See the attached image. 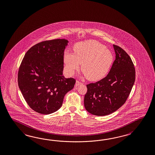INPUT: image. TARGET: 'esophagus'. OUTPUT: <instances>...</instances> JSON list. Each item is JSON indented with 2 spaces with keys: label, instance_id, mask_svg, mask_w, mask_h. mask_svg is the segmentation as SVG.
<instances>
[{
  "label": "esophagus",
  "instance_id": "obj_1",
  "mask_svg": "<svg viewBox=\"0 0 155 155\" xmlns=\"http://www.w3.org/2000/svg\"><path fill=\"white\" fill-rule=\"evenodd\" d=\"M82 83H81V82H80L79 81H78V80H76V84H75V85L77 87V86H79V85H80V84H81Z\"/></svg>",
  "mask_w": 155,
  "mask_h": 155
}]
</instances>
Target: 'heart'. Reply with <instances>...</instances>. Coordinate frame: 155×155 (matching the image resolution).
I'll return each mask as SVG.
<instances>
[{
	"mask_svg": "<svg viewBox=\"0 0 155 155\" xmlns=\"http://www.w3.org/2000/svg\"><path fill=\"white\" fill-rule=\"evenodd\" d=\"M64 61L69 75L78 70L82 63L81 70L87 79L97 81L108 74L113 62V55L101 43L88 40L76 44L74 54L66 52Z\"/></svg>",
	"mask_w": 155,
	"mask_h": 155,
	"instance_id": "b5f03b06",
	"label": "heart"
}]
</instances>
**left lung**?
<instances>
[{"label": "left lung", "instance_id": "obj_1", "mask_svg": "<svg viewBox=\"0 0 155 155\" xmlns=\"http://www.w3.org/2000/svg\"><path fill=\"white\" fill-rule=\"evenodd\" d=\"M113 47L115 60L108 75L87 85L84 106L93 115H108L118 110L125 103L135 81V68L130 56L118 46Z\"/></svg>", "mask_w": 155, "mask_h": 155}]
</instances>
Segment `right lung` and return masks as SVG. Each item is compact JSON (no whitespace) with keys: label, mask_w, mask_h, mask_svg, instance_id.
Instances as JSON below:
<instances>
[{"label":"right lung","mask_w":155,"mask_h":155,"mask_svg":"<svg viewBox=\"0 0 155 155\" xmlns=\"http://www.w3.org/2000/svg\"><path fill=\"white\" fill-rule=\"evenodd\" d=\"M68 41H45L30 48L19 68L18 87L29 107L42 114L61 108L65 94L72 90L75 79L62 75L64 55Z\"/></svg>","instance_id":"obj_1"}]
</instances>
